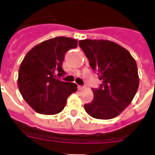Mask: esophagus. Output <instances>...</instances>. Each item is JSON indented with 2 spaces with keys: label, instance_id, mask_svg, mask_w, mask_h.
Listing matches in <instances>:
<instances>
[{
  "label": "esophagus",
  "instance_id": "esophagus-1",
  "mask_svg": "<svg viewBox=\"0 0 155 155\" xmlns=\"http://www.w3.org/2000/svg\"><path fill=\"white\" fill-rule=\"evenodd\" d=\"M78 89H79L80 91H82V90L85 89V87H84V86H82V85H78Z\"/></svg>",
  "mask_w": 155,
  "mask_h": 155
}]
</instances>
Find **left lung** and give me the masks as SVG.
<instances>
[{
  "mask_svg": "<svg viewBox=\"0 0 155 155\" xmlns=\"http://www.w3.org/2000/svg\"><path fill=\"white\" fill-rule=\"evenodd\" d=\"M79 45L102 81L99 89H92L94 99L84 104V110L99 120L118 116L138 91L140 78L136 61L125 48L113 41L86 39L79 41Z\"/></svg>",
  "mask_w": 155,
  "mask_h": 155,
  "instance_id": "left-lung-1",
  "label": "left lung"
}]
</instances>
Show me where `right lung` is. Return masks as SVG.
Listing matches in <instances>:
<instances>
[{
  "label": "right lung",
  "mask_w": 155,
  "mask_h": 155,
  "mask_svg": "<svg viewBox=\"0 0 155 155\" xmlns=\"http://www.w3.org/2000/svg\"><path fill=\"white\" fill-rule=\"evenodd\" d=\"M75 39L58 36L35 45L19 68V91L26 103L39 114H56L63 110L69 95L77 91L74 83L60 81L64 54L77 47Z\"/></svg>",
  "instance_id": "add662e5"
}]
</instances>
